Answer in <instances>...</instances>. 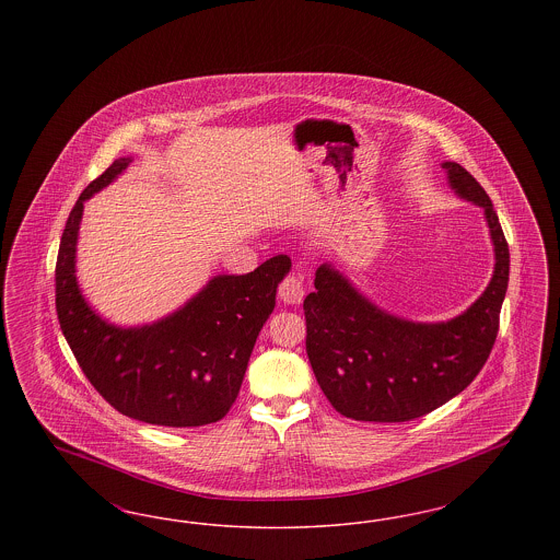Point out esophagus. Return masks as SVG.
<instances>
[{
  "mask_svg": "<svg viewBox=\"0 0 560 560\" xmlns=\"http://www.w3.org/2000/svg\"><path fill=\"white\" fill-rule=\"evenodd\" d=\"M279 298L288 304H300L304 298V285L298 275H288L279 285Z\"/></svg>",
  "mask_w": 560,
  "mask_h": 560,
  "instance_id": "1",
  "label": "esophagus"
}]
</instances>
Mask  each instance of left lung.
Listing matches in <instances>:
<instances>
[{
	"instance_id": "1",
	"label": "left lung",
	"mask_w": 560,
	"mask_h": 560,
	"mask_svg": "<svg viewBox=\"0 0 560 560\" xmlns=\"http://www.w3.org/2000/svg\"><path fill=\"white\" fill-rule=\"evenodd\" d=\"M455 192L475 201L495 245V270L479 300L447 323L393 317L329 265L304 300L306 352L323 395L361 422H409L459 395L487 363L500 329L510 252L493 203L459 163L445 161Z\"/></svg>"
}]
</instances>
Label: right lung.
Segmentation results:
<instances>
[{"instance_id": "right-lung-1", "label": "right lung", "mask_w": 560, "mask_h": 560, "mask_svg": "<svg viewBox=\"0 0 560 560\" xmlns=\"http://www.w3.org/2000/svg\"><path fill=\"white\" fill-rule=\"evenodd\" d=\"M130 161H113L69 213L56 258L58 323L83 375L119 413L155 427H206L222 420L237 399L277 285L292 262L275 256L247 275L213 277L187 306L153 325H108L81 298L75 243L83 201Z\"/></svg>"}]
</instances>
